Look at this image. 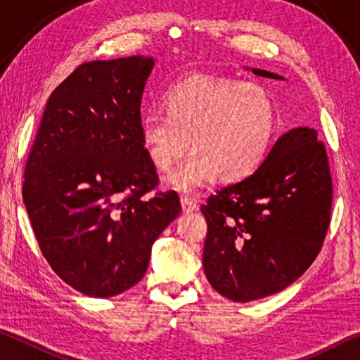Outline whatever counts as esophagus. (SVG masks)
I'll list each match as a JSON object with an SVG mask.
<instances>
[{
    "label": "esophagus",
    "mask_w": 360,
    "mask_h": 360,
    "mask_svg": "<svg viewBox=\"0 0 360 360\" xmlns=\"http://www.w3.org/2000/svg\"><path fill=\"white\" fill-rule=\"evenodd\" d=\"M181 206L184 212H193L198 208V205H197V202H195V198L192 197V195H181Z\"/></svg>",
    "instance_id": "1"
}]
</instances>
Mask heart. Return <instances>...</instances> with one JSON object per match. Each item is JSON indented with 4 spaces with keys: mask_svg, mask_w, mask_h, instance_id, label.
<instances>
[{
    "mask_svg": "<svg viewBox=\"0 0 360 360\" xmlns=\"http://www.w3.org/2000/svg\"><path fill=\"white\" fill-rule=\"evenodd\" d=\"M167 112L143 115L141 141L154 167L168 172L192 143L193 154L169 174L181 192L211 181L240 179L265 157L276 130L275 101L264 87L192 75L165 95Z\"/></svg>",
    "mask_w": 360,
    "mask_h": 360,
    "instance_id": "1",
    "label": "heart"
}]
</instances>
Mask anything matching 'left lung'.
<instances>
[{
    "instance_id": "obj_1",
    "label": "left lung",
    "mask_w": 360,
    "mask_h": 360,
    "mask_svg": "<svg viewBox=\"0 0 360 360\" xmlns=\"http://www.w3.org/2000/svg\"><path fill=\"white\" fill-rule=\"evenodd\" d=\"M262 77L283 79L265 70ZM332 176L318 131L284 133L252 174L211 193L203 268L233 302L264 298L290 285L313 264L332 212Z\"/></svg>"
}]
</instances>
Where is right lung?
Returning a JSON list of instances; mask_svg holds the SVG:
<instances>
[{"label":"right lung","instance_id":"right-lung-1","mask_svg":"<svg viewBox=\"0 0 360 360\" xmlns=\"http://www.w3.org/2000/svg\"><path fill=\"white\" fill-rule=\"evenodd\" d=\"M150 57L79 65L49 96L28 154L22 197L52 270L85 295H117L141 281L150 248L181 212L157 192L141 141Z\"/></svg>","mask_w":360,"mask_h":360}]
</instances>
